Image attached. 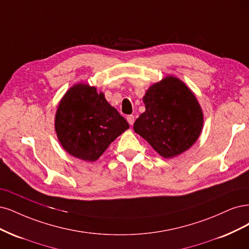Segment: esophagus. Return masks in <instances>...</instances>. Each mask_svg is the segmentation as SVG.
<instances>
[{
	"label": "esophagus",
	"instance_id": "1",
	"mask_svg": "<svg viewBox=\"0 0 249 249\" xmlns=\"http://www.w3.org/2000/svg\"><path fill=\"white\" fill-rule=\"evenodd\" d=\"M127 122L129 123L130 125H132L133 123H134V116H132V115H130V116H127Z\"/></svg>",
	"mask_w": 249,
	"mask_h": 249
}]
</instances>
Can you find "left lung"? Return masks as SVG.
I'll return each mask as SVG.
<instances>
[{"instance_id": "1", "label": "left lung", "mask_w": 249, "mask_h": 249, "mask_svg": "<svg viewBox=\"0 0 249 249\" xmlns=\"http://www.w3.org/2000/svg\"><path fill=\"white\" fill-rule=\"evenodd\" d=\"M146 110L136 119L133 130L163 158L187 151L203 130L202 107L181 79L167 75L152 85L142 97Z\"/></svg>"}]
</instances>
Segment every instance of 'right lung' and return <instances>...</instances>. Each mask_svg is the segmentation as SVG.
Instances as JSON below:
<instances>
[{
  "mask_svg": "<svg viewBox=\"0 0 249 249\" xmlns=\"http://www.w3.org/2000/svg\"><path fill=\"white\" fill-rule=\"evenodd\" d=\"M128 128L129 124L102 92L82 83L63 96L54 117V130L64 150L90 162L96 161Z\"/></svg>",
  "mask_w": 249,
  "mask_h": 249,
  "instance_id": "add662e5",
  "label": "right lung"
}]
</instances>
